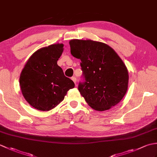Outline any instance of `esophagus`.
<instances>
[{
    "label": "esophagus",
    "instance_id": "34e87169",
    "mask_svg": "<svg viewBox=\"0 0 157 157\" xmlns=\"http://www.w3.org/2000/svg\"><path fill=\"white\" fill-rule=\"evenodd\" d=\"M71 79L73 80V82L75 83V84L76 85V81H77V79H76L75 77H72V78H71Z\"/></svg>",
    "mask_w": 157,
    "mask_h": 157
}]
</instances>
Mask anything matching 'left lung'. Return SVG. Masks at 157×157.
Here are the masks:
<instances>
[{
	"mask_svg": "<svg viewBox=\"0 0 157 157\" xmlns=\"http://www.w3.org/2000/svg\"><path fill=\"white\" fill-rule=\"evenodd\" d=\"M71 53L81 60L84 81L78 90L90 106L103 111L116 105L128 87V69L112 48L91 40H71Z\"/></svg>",
	"mask_w": 157,
	"mask_h": 157,
	"instance_id": "8db88e82",
	"label": "left lung"
}]
</instances>
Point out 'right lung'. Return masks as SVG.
Masks as SVG:
<instances>
[{
	"mask_svg": "<svg viewBox=\"0 0 157 157\" xmlns=\"http://www.w3.org/2000/svg\"><path fill=\"white\" fill-rule=\"evenodd\" d=\"M63 44L50 45L33 54L23 69L19 85L29 105L40 111H49L59 105L74 82L64 75L57 61Z\"/></svg>",
	"mask_w": 157,
	"mask_h": 157,
	"instance_id": "obj_1",
	"label": "right lung"
}]
</instances>
